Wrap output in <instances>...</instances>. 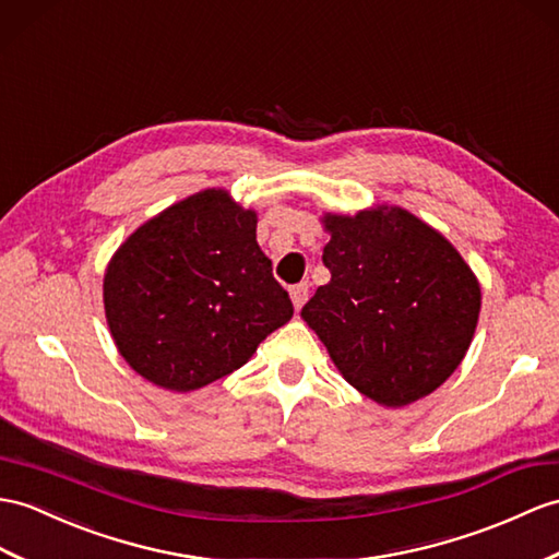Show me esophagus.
<instances>
[{"label": "esophagus", "mask_w": 559, "mask_h": 559, "mask_svg": "<svg viewBox=\"0 0 559 559\" xmlns=\"http://www.w3.org/2000/svg\"><path fill=\"white\" fill-rule=\"evenodd\" d=\"M307 295H309V285L307 283L293 285V288H290V300H293L295 309H302V305L307 302Z\"/></svg>", "instance_id": "1"}]
</instances>
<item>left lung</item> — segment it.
I'll return each mask as SVG.
<instances>
[{"label": "left lung", "mask_w": 559, "mask_h": 559, "mask_svg": "<svg viewBox=\"0 0 559 559\" xmlns=\"http://www.w3.org/2000/svg\"><path fill=\"white\" fill-rule=\"evenodd\" d=\"M331 240L300 317L343 379L383 407H407L455 371L474 341L481 285L443 233L393 204L321 216Z\"/></svg>", "instance_id": "left-lung-1"}]
</instances>
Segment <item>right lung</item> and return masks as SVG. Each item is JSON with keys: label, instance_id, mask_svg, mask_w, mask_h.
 <instances>
[{"label": "right lung", "instance_id": "add662e5", "mask_svg": "<svg viewBox=\"0 0 559 559\" xmlns=\"http://www.w3.org/2000/svg\"><path fill=\"white\" fill-rule=\"evenodd\" d=\"M104 317L142 379L190 393L248 365L293 302L257 242V212L206 188L145 221L104 271Z\"/></svg>", "mask_w": 559, "mask_h": 559}]
</instances>
